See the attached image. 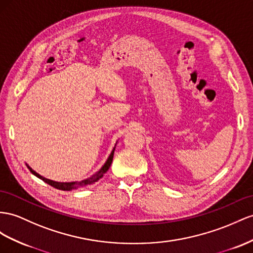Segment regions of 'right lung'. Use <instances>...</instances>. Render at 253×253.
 <instances>
[{
  "instance_id": "right-lung-1",
  "label": "right lung",
  "mask_w": 253,
  "mask_h": 253,
  "mask_svg": "<svg viewBox=\"0 0 253 253\" xmlns=\"http://www.w3.org/2000/svg\"><path fill=\"white\" fill-rule=\"evenodd\" d=\"M114 151H115V147L113 148V151L111 152V154H110V156H109V158L107 159L106 164L102 166V168H101V169H100L98 172H96V173L94 174V175L89 176L88 178H85V179H83V180H80V182H70V183H60V182H54V180H51V179H48V178H46V177H42V175H40V174L36 173L33 169H32V168H31L30 166H28V165H27V167H28V169L32 172V174H34V175H35V176H37L38 178L42 179L44 183L49 184L50 186L54 187V188H56V189L64 190V191H69V190H73V189L81 188V187H85V186H88V185H92V184L96 183L97 180H99V179L103 176V174H105V173L109 170L110 166H111V164H112V160H113Z\"/></svg>"
}]
</instances>
